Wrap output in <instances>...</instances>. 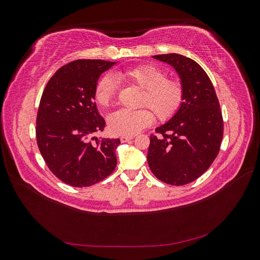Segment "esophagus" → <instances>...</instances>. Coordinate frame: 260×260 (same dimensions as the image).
Wrapping results in <instances>:
<instances>
[{
  "label": "esophagus",
  "mask_w": 260,
  "mask_h": 260,
  "mask_svg": "<svg viewBox=\"0 0 260 260\" xmlns=\"http://www.w3.org/2000/svg\"><path fill=\"white\" fill-rule=\"evenodd\" d=\"M133 139V137L132 136H122L121 138H120V141L122 143H124V142H128V141H130V140H132Z\"/></svg>",
  "instance_id": "esophagus-1"
}]
</instances>
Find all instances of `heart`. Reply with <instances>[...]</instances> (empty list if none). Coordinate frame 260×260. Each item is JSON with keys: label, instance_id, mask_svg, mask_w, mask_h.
Instances as JSON below:
<instances>
[{"label": "heart", "instance_id": "heart-1", "mask_svg": "<svg viewBox=\"0 0 260 260\" xmlns=\"http://www.w3.org/2000/svg\"><path fill=\"white\" fill-rule=\"evenodd\" d=\"M118 77L137 85L142 91L140 106L152 109L157 119L168 120L183 102L184 91L180 81L167 79V75L154 65H140L118 74ZM117 82L112 76L102 77L94 90V98L102 107L111 105L116 96ZM154 120L146 108L119 109L108 117V127L115 135L133 136L148 127Z\"/></svg>", "mask_w": 260, "mask_h": 260}]
</instances>
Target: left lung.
<instances>
[{
	"label": "left lung",
	"instance_id": "left-lung-1",
	"mask_svg": "<svg viewBox=\"0 0 260 260\" xmlns=\"http://www.w3.org/2000/svg\"><path fill=\"white\" fill-rule=\"evenodd\" d=\"M153 58L175 68L184 96L178 112L151 135L147 162L154 176L184 185L205 172L217 157L223 136L222 114L209 77L198 62L171 53Z\"/></svg>",
	"mask_w": 260,
	"mask_h": 260
}]
</instances>
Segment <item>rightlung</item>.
Here are the masks:
<instances>
[{
  "label": "right lung",
  "instance_id": "obj_1",
  "mask_svg": "<svg viewBox=\"0 0 260 260\" xmlns=\"http://www.w3.org/2000/svg\"><path fill=\"white\" fill-rule=\"evenodd\" d=\"M116 61L77 59L60 67L46 84L37 116V143L48 167L62 182L90 186L115 170L119 139L98 138L105 128L94 90Z\"/></svg>",
  "mask_w": 260,
  "mask_h": 260
}]
</instances>
